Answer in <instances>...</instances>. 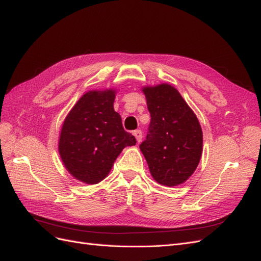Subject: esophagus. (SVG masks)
<instances>
[{
    "instance_id": "obj_1",
    "label": "esophagus",
    "mask_w": 261,
    "mask_h": 261,
    "mask_svg": "<svg viewBox=\"0 0 261 261\" xmlns=\"http://www.w3.org/2000/svg\"><path fill=\"white\" fill-rule=\"evenodd\" d=\"M134 136H135V138H136L138 143H140L141 139H143V133H141L140 129H137V130L134 132Z\"/></svg>"
}]
</instances>
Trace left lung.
<instances>
[{"mask_svg":"<svg viewBox=\"0 0 261 261\" xmlns=\"http://www.w3.org/2000/svg\"><path fill=\"white\" fill-rule=\"evenodd\" d=\"M151 115L147 138L139 148L150 174L164 186H177L192 176L201 158L202 130L193 110L169 84L144 87Z\"/></svg>","mask_w":261,"mask_h":261,"instance_id":"left-lung-1","label":"left lung"}]
</instances>
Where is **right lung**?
<instances>
[{
	"label": "right lung",
	"instance_id": "obj_1",
	"mask_svg": "<svg viewBox=\"0 0 261 261\" xmlns=\"http://www.w3.org/2000/svg\"><path fill=\"white\" fill-rule=\"evenodd\" d=\"M115 89L90 90L76 102L62 125L59 152L66 170L86 184H98L122 150L136 145L114 111Z\"/></svg>",
	"mask_w": 261,
	"mask_h": 261
}]
</instances>
